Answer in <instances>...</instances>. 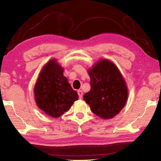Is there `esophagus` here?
<instances>
[{"mask_svg":"<svg viewBox=\"0 0 161 161\" xmlns=\"http://www.w3.org/2000/svg\"><path fill=\"white\" fill-rule=\"evenodd\" d=\"M77 93H78V95H79V98L80 99H81L82 98V96H83V92L81 90H78L77 91Z\"/></svg>","mask_w":161,"mask_h":161,"instance_id":"34e87169","label":"esophagus"}]
</instances>
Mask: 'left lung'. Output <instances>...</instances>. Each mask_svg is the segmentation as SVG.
<instances>
[{"instance_id": "8db88e82", "label": "left lung", "mask_w": 161, "mask_h": 161, "mask_svg": "<svg viewBox=\"0 0 161 161\" xmlns=\"http://www.w3.org/2000/svg\"><path fill=\"white\" fill-rule=\"evenodd\" d=\"M87 72L91 90L84 94V100L97 116L112 119L123 109L129 95L123 75L116 65L107 59L97 61Z\"/></svg>"}]
</instances>
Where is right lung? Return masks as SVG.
Here are the masks:
<instances>
[{
	"label": "right lung",
	"mask_w": 161,
	"mask_h": 161,
	"mask_svg": "<svg viewBox=\"0 0 161 161\" xmlns=\"http://www.w3.org/2000/svg\"><path fill=\"white\" fill-rule=\"evenodd\" d=\"M63 72V67L57 59H50L42 68L34 87L38 108L54 119L69 110L79 98Z\"/></svg>",
	"instance_id": "add662e5"
}]
</instances>
